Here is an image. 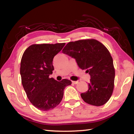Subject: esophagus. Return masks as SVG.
I'll return each instance as SVG.
<instances>
[{
    "label": "esophagus",
    "instance_id": "34e87169",
    "mask_svg": "<svg viewBox=\"0 0 134 134\" xmlns=\"http://www.w3.org/2000/svg\"><path fill=\"white\" fill-rule=\"evenodd\" d=\"M72 83L74 84V85H77V84L79 83V81H72Z\"/></svg>",
    "mask_w": 134,
    "mask_h": 134
}]
</instances>
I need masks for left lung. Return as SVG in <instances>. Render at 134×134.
Wrapping results in <instances>:
<instances>
[{"label": "left lung", "instance_id": "8db88e82", "mask_svg": "<svg viewBox=\"0 0 134 134\" xmlns=\"http://www.w3.org/2000/svg\"><path fill=\"white\" fill-rule=\"evenodd\" d=\"M63 53L76 59L79 67L90 76L87 91L81 94L86 103L100 106L112 96L115 80L113 59L107 48L94 39L70 42Z\"/></svg>", "mask_w": 134, "mask_h": 134}]
</instances>
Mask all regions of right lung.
<instances>
[{
    "label": "right lung",
    "mask_w": 134,
    "mask_h": 134,
    "mask_svg": "<svg viewBox=\"0 0 134 134\" xmlns=\"http://www.w3.org/2000/svg\"><path fill=\"white\" fill-rule=\"evenodd\" d=\"M65 43L33 44L24 51L20 67L22 84L31 103L38 109L51 110L62 101L65 87L71 81H58L49 76L54 70L53 61Z\"/></svg>",
    "instance_id": "right-lung-1"
}]
</instances>
